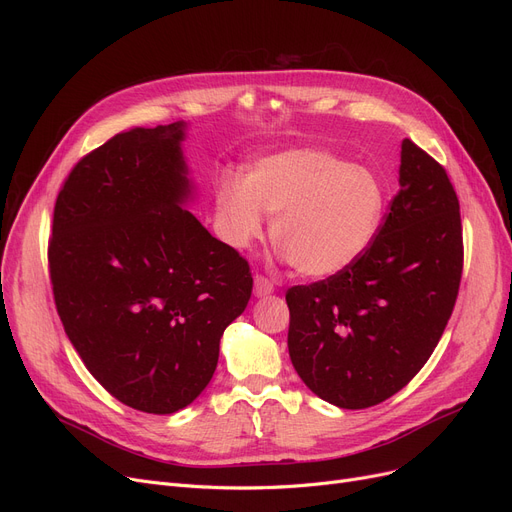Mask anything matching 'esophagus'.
Returning <instances> with one entry per match:
<instances>
[{
    "mask_svg": "<svg viewBox=\"0 0 512 512\" xmlns=\"http://www.w3.org/2000/svg\"><path fill=\"white\" fill-rule=\"evenodd\" d=\"M272 292H274V284L270 280L263 278V276H255V290H253V294H255L257 299L270 297Z\"/></svg>",
    "mask_w": 512,
    "mask_h": 512,
    "instance_id": "1",
    "label": "esophagus"
}]
</instances>
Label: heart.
I'll use <instances>...</instances> for the list:
<instances>
[{
  "label": "heart",
  "mask_w": 512,
  "mask_h": 512,
  "mask_svg": "<svg viewBox=\"0 0 512 512\" xmlns=\"http://www.w3.org/2000/svg\"><path fill=\"white\" fill-rule=\"evenodd\" d=\"M224 240L245 251L274 215L272 240L305 278L326 280L353 267L373 245L386 213L384 180L340 155L297 147L259 157L215 188Z\"/></svg>",
  "instance_id": "b5f03b06"
}]
</instances>
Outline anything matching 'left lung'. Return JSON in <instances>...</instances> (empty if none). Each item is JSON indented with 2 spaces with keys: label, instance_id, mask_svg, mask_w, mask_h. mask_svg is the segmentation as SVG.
Segmentation results:
<instances>
[{
  "label": "left lung",
  "instance_id": "1",
  "mask_svg": "<svg viewBox=\"0 0 512 512\" xmlns=\"http://www.w3.org/2000/svg\"><path fill=\"white\" fill-rule=\"evenodd\" d=\"M398 186L353 267L286 292L292 367L340 409L380 405L405 388L434 353L459 294L463 230L446 170L405 139Z\"/></svg>",
  "mask_w": 512,
  "mask_h": 512
}]
</instances>
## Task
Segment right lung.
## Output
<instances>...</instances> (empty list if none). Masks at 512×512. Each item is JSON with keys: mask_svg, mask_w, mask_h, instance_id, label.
<instances>
[{"mask_svg": "<svg viewBox=\"0 0 512 512\" xmlns=\"http://www.w3.org/2000/svg\"><path fill=\"white\" fill-rule=\"evenodd\" d=\"M186 128H130L80 159L49 240L53 297L78 357L114 398L153 415L207 388L253 290L249 263L188 211Z\"/></svg>", "mask_w": 512, "mask_h": 512, "instance_id": "1", "label": "right lung"}]
</instances>
